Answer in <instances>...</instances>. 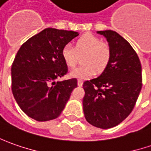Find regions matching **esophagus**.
<instances>
[{
	"label": "esophagus",
	"mask_w": 151,
	"mask_h": 151,
	"mask_svg": "<svg viewBox=\"0 0 151 151\" xmlns=\"http://www.w3.org/2000/svg\"><path fill=\"white\" fill-rule=\"evenodd\" d=\"M83 81L81 80V79H78V85L82 86L83 85Z\"/></svg>",
	"instance_id": "esophagus-1"
}]
</instances>
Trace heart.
Here are the masks:
<instances>
[{
  "instance_id": "heart-1",
  "label": "heart",
  "mask_w": 151,
  "mask_h": 151,
  "mask_svg": "<svg viewBox=\"0 0 151 151\" xmlns=\"http://www.w3.org/2000/svg\"><path fill=\"white\" fill-rule=\"evenodd\" d=\"M84 64L71 70L73 78L86 79L105 70L111 58V49L109 43L103 42L99 37L92 33L81 36L75 42V46L66 44L62 49V57L68 67L78 63L79 55H83Z\"/></svg>"
}]
</instances>
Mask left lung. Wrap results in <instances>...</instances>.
<instances>
[{
	"label": "left lung",
	"instance_id": "obj_1",
	"mask_svg": "<svg viewBox=\"0 0 151 151\" xmlns=\"http://www.w3.org/2000/svg\"><path fill=\"white\" fill-rule=\"evenodd\" d=\"M98 33L107 38L111 58L101 75L83 83V106L90 124L109 129L132 112L142 88V68L136 52L119 34L112 30Z\"/></svg>",
	"mask_w": 151,
	"mask_h": 151
}]
</instances>
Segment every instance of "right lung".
<instances>
[{
  "label": "right lung",
  "instance_id": "1",
  "mask_svg": "<svg viewBox=\"0 0 151 151\" xmlns=\"http://www.w3.org/2000/svg\"><path fill=\"white\" fill-rule=\"evenodd\" d=\"M78 33L46 28L29 38L12 65V91L22 110L37 121L58 118L78 86L77 78L56 82L68 73L62 49Z\"/></svg>",
  "mask_w": 151,
  "mask_h": 151
}]
</instances>
